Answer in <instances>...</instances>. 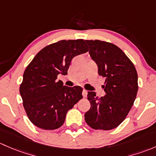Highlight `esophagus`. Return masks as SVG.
I'll use <instances>...</instances> for the list:
<instances>
[{
	"label": "esophagus",
	"mask_w": 156,
	"mask_h": 156,
	"mask_svg": "<svg viewBox=\"0 0 156 156\" xmlns=\"http://www.w3.org/2000/svg\"><path fill=\"white\" fill-rule=\"evenodd\" d=\"M87 91H86V89H83V92H82V94H83V96L84 98H86V96H87Z\"/></svg>",
	"instance_id": "1"
}]
</instances>
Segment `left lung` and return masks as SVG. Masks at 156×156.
Listing matches in <instances>:
<instances>
[{"instance_id": "1", "label": "left lung", "mask_w": 156, "mask_h": 156, "mask_svg": "<svg viewBox=\"0 0 156 156\" xmlns=\"http://www.w3.org/2000/svg\"><path fill=\"white\" fill-rule=\"evenodd\" d=\"M89 54L98 67V74L105 77L106 94L98 98L88 92L91 107L85 113L88 126L95 130L116 128L131 110L138 90L137 73L134 64L120 48L111 43L86 41Z\"/></svg>"}]
</instances>
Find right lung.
Instances as JSON below:
<instances>
[{
	"label": "right lung",
	"instance_id": "1",
	"mask_svg": "<svg viewBox=\"0 0 156 156\" xmlns=\"http://www.w3.org/2000/svg\"><path fill=\"white\" fill-rule=\"evenodd\" d=\"M88 51L84 40H63L41 49L27 66L19 92L34 126L44 130L60 128L67 111L83 98L80 86H63L57 76L67 75L72 59Z\"/></svg>",
	"mask_w": 156,
	"mask_h": 156
}]
</instances>
